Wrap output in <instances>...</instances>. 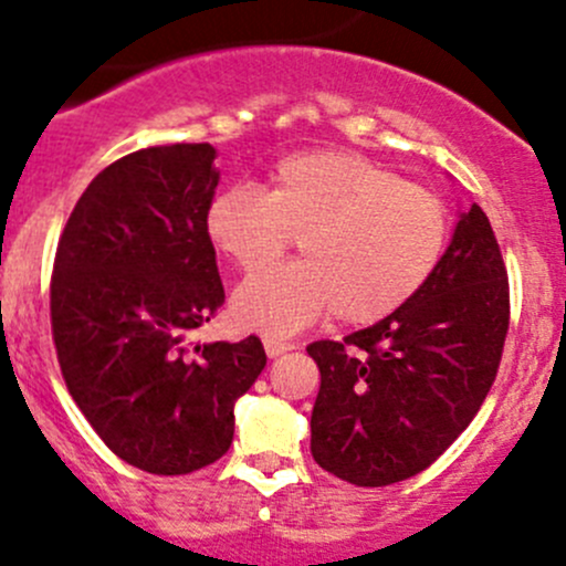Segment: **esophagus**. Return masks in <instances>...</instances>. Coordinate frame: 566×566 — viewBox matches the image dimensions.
I'll return each instance as SVG.
<instances>
[{"label": "esophagus", "instance_id": "34e87169", "mask_svg": "<svg viewBox=\"0 0 566 566\" xmlns=\"http://www.w3.org/2000/svg\"><path fill=\"white\" fill-rule=\"evenodd\" d=\"M263 347H265V355H268V358H279V355L290 353V349H293L295 344H290V342H282V338L265 336V338H263Z\"/></svg>", "mask_w": 566, "mask_h": 566}]
</instances>
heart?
Listing matches in <instances>:
<instances>
[{
  "mask_svg": "<svg viewBox=\"0 0 566 566\" xmlns=\"http://www.w3.org/2000/svg\"><path fill=\"white\" fill-rule=\"evenodd\" d=\"M206 233L247 273L296 238L298 264L254 273L233 295L238 325L290 336L328 312L347 325H371L412 301L442 263L450 211L396 170L317 148L276 163L265 192H219L206 208Z\"/></svg>",
  "mask_w": 566,
  "mask_h": 566,
  "instance_id": "heart-1",
  "label": "heart"
}]
</instances>
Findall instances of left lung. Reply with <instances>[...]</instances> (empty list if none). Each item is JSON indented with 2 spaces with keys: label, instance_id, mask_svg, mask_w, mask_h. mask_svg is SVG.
Listing matches in <instances>:
<instances>
[{
  "label": "left lung",
  "instance_id": "8db88e82",
  "mask_svg": "<svg viewBox=\"0 0 566 566\" xmlns=\"http://www.w3.org/2000/svg\"><path fill=\"white\" fill-rule=\"evenodd\" d=\"M507 328V268L472 203L412 301L344 342L306 347L319 368L314 461L360 488L423 472L483 407Z\"/></svg>",
  "mask_w": 566,
  "mask_h": 566
}]
</instances>
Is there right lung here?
I'll list each match as a JSON object with an SVG mask.
<instances>
[{
    "instance_id": "obj_1",
    "label": "right lung",
    "mask_w": 566,
    "mask_h": 566,
    "mask_svg": "<svg viewBox=\"0 0 566 566\" xmlns=\"http://www.w3.org/2000/svg\"><path fill=\"white\" fill-rule=\"evenodd\" d=\"M211 143L108 165L70 213L51 276V331L70 396L122 461L189 474L233 442V407L265 368L258 336L189 344L224 287L206 233Z\"/></svg>"
}]
</instances>
